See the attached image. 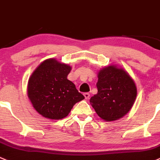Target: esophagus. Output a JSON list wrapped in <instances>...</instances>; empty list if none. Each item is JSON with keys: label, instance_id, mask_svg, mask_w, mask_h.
Segmentation results:
<instances>
[{"label": "esophagus", "instance_id": "obj_1", "mask_svg": "<svg viewBox=\"0 0 160 160\" xmlns=\"http://www.w3.org/2000/svg\"><path fill=\"white\" fill-rule=\"evenodd\" d=\"M84 96H85V98H86V99H88V98H89V97H90V94L88 93V92H86V93L84 94Z\"/></svg>", "mask_w": 160, "mask_h": 160}]
</instances>
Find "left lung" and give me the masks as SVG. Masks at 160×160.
Returning <instances> with one entry per match:
<instances>
[{
    "instance_id": "8db88e82",
    "label": "left lung",
    "mask_w": 160,
    "mask_h": 160,
    "mask_svg": "<svg viewBox=\"0 0 160 160\" xmlns=\"http://www.w3.org/2000/svg\"><path fill=\"white\" fill-rule=\"evenodd\" d=\"M98 93L90 102L98 116L107 122L126 116L132 107L137 95L136 84L123 68L109 65L98 72Z\"/></svg>"
}]
</instances>
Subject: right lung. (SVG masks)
Instances as JSON below:
<instances>
[{
	"label": "right lung",
	"instance_id": "1",
	"mask_svg": "<svg viewBox=\"0 0 160 160\" xmlns=\"http://www.w3.org/2000/svg\"><path fill=\"white\" fill-rule=\"evenodd\" d=\"M72 67L55 58L44 61L31 75L28 95L34 109L51 119H62L85 98L67 78Z\"/></svg>",
	"mask_w": 160,
	"mask_h": 160
}]
</instances>
